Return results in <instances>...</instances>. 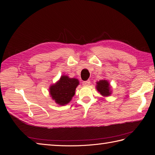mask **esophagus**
I'll return each mask as SVG.
<instances>
[{
  "instance_id": "34e87169",
  "label": "esophagus",
  "mask_w": 155,
  "mask_h": 155,
  "mask_svg": "<svg viewBox=\"0 0 155 155\" xmlns=\"http://www.w3.org/2000/svg\"><path fill=\"white\" fill-rule=\"evenodd\" d=\"M83 85L84 86H88L91 85V81L89 80H87V81H83Z\"/></svg>"
}]
</instances>
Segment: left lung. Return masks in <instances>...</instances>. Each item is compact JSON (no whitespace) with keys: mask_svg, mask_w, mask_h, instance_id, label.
<instances>
[{"mask_svg":"<svg viewBox=\"0 0 155 155\" xmlns=\"http://www.w3.org/2000/svg\"><path fill=\"white\" fill-rule=\"evenodd\" d=\"M96 89L103 96H109L111 94L110 85L107 80H100L96 83Z\"/></svg>","mask_w":155,"mask_h":155,"instance_id":"left-lung-1","label":"left lung"}]
</instances>
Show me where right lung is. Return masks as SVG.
<instances>
[{"label":"right lung","instance_id":"add662e5","mask_svg":"<svg viewBox=\"0 0 155 155\" xmlns=\"http://www.w3.org/2000/svg\"><path fill=\"white\" fill-rule=\"evenodd\" d=\"M78 79L63 75L59 80L50 87V94L56 104L65 105L71 101L79 85Z\"/></svg>","mask_w":155,"mask_h":155}]
</instances>
